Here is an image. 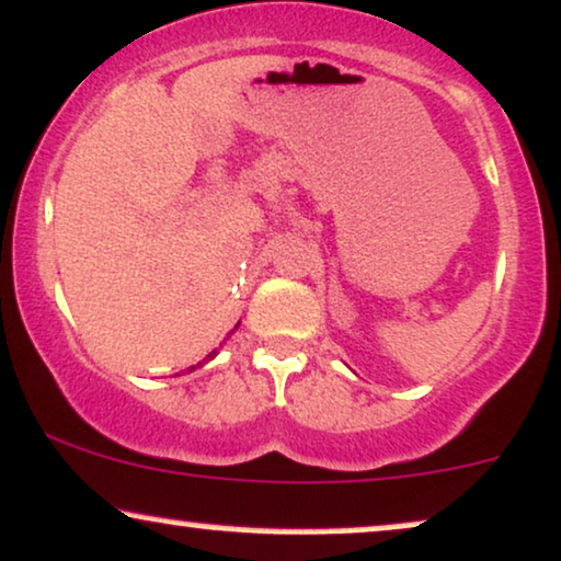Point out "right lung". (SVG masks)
I'll return each instance as SVG.
<instances>
[{"instance_id": "add662e5", "label": "right lung", "mask_w": 561, "mask_h": 561, "mask_svg": "<svg viewBox=\"0 0 561 561\" xmlns=\"http://www.w3.org/2000/svg\"><path fill=\"white\" fill-rule=\"evenodd\" d=\"M238 327H240V323H238ZM238 327H234V329H238ZM214 355H216V353H211V355H208V360H214ZM198 366H204V363H198ZM198 366H193L191 370H195V368H198Z\"/></svg>"}]
</instances>
